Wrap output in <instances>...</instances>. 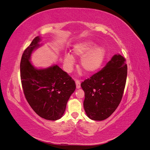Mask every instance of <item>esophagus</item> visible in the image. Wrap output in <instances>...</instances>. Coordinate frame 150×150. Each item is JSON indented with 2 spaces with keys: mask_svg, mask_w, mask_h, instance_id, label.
Segmentation results:
<instances>
[{
  "mask_svg": "<svg viewBox=\"0 0 150 150\" xmlns=\"http://www.w3.org/2000/svg\"><path fill=\"white\" fill-rule=\"evenodd\" d=\"M76 88L79 89L81 88V83L79 80L76 81Z\"/></svg>",
  "mask_w": 150,
  "mask_h": 150,
  "instance_id": "esophagus-1",
  "label": "esophagus"
}]
</instances>
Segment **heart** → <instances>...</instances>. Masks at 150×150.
<instances>
[{
    "instance_id": "1",
    "label": "heart",
    "mask_w": 150,
    "mask_h": 150,
    "mask_svg": "<svg viewBox=\"0 0 150 150\" xmlns=\"http://www.w3.org/2000/svg\"><path fill=\"white\" fill-rule=\"evenodd\" d=\"M91 41H83L75 44L72 54L81 58L80 66L87 74H92L100 68L106 57V50L101 47H95ZM65 69L69 72L74 64V57L72 54L67 53L64 57Z\"/></svg>"
}]
</instances>
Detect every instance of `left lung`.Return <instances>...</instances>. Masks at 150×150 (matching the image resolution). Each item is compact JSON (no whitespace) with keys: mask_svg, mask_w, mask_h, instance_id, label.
<instances>
[{"mask_svg":"<svg viewBox=\"0 0 150 150\" xmlns=\"http://www.w3.org/2000/svg\"><path fill=\"white\" fill-rule=\"evenodd\" d=\"M126 59L115 54L103 69L81 84L84 91V108L90 119L110 117L121 101L127 78Z\"/></svg>","mask_w":150,"mask_h":150,"instance_id":"left-lung-1","label":"left lung"}]
</instances>
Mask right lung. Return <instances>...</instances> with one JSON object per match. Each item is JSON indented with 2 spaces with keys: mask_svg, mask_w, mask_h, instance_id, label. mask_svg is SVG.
<instances>
[{
  "mask_svg": "<svg viewBox=\"0 0 150 150\" xmlns=\"http://www.w3.org/2000/svg\"><path fill=\"white\" fill-rule=\"evenodd\" d=\"M40 38L35 37L22 54L20 69L22 89L27 101L37 115L44 119H60L66 110L76 83L57 65L36 69L30 62L34 49L40 46Z\"/></svg>",
  "mask_w": 150,
  "mask_h": 150,
  "instance_id": "add662e5",
  "label": "right lung"
}]
</instances>
